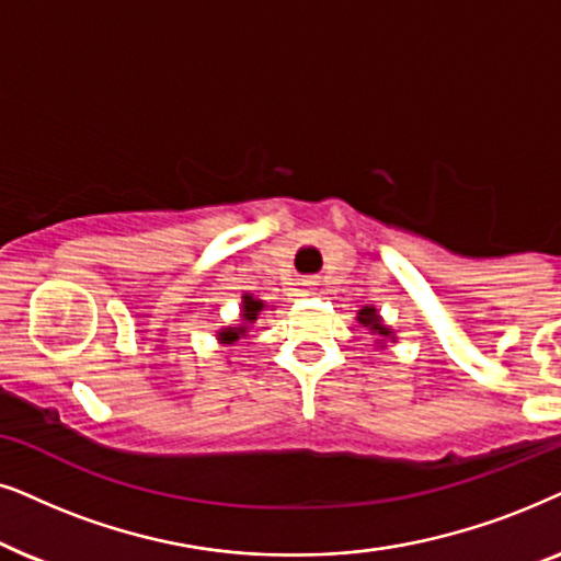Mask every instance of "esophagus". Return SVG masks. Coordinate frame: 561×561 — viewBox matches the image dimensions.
<instances>
[{
    "mask_svg": "<svg viewBox=\"0 0 561 561\" xmlns=\"http://www.w3.org/2000/svg\"><path fill=\"white\" fill-rule=\"evenodd\" d=\"M302 285H305V287H308V289H316V279H305V282H302Z\"/></svg>",
    "mask_w": 561,
    "mask_h": 561,
    "instance_id": "esophagus-1",
    "label": "esophagus"
}]
</instances>
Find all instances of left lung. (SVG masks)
I'll use <instances>...</instances> for the list:
<instances>
[{
	"label": "left lung",
	"mask_w": 561,
	"mask_h": 561,
	"mask_svg": "<svg viewBox=\"0 0 561 561\" xmlns=\"http://www.w3.org/2000/svg\"><path fill=\"white\" fill-rule=\"evenodd\" d=\"M356 320H358V325L367 328V331H369L371 335H375V339H377L375 343H377V346L382 348V351L387 348V341L398 343V335H394L392 328L385 323L382 316H379V310L375 308V305H364V308L356 312Z\"/></svg>",
	"instance_id": "left-lung-1"
}]
</instances>
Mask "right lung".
<instances>
[{
    "label": "right lung",
    "mask_w": 561,
    "mask_h": 561,
    "mask_svg": "<svg viewBox=\"0 0 561 561\" xmlns=\"http://www.w3.org/2000/svg\"><path fill=\"white\" fill-rule=\"evenodd\" d=\"M264 310H268V302L259 300V297H253V295H243L241 297V320L233 325H222L218 331V343H222L226 348L236 346V343L241 341L245 333H249V328L256 323L259 316H264Z\"/></svg>",
    "instance_id": "add662e5"
}]
</instances>
